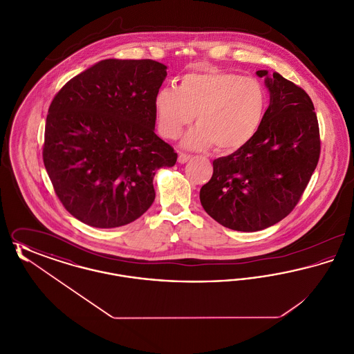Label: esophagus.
Wrapping results in <instances>:
<instances>
[{
	"label": "esophagus",
	"instance_id": "esophagus-1",
	"mask_svg": "<svg viewBox=\"0 0 354 354\" xmlns=\"http://www.w3.org/2000/svg\"><path fill=\"white\" fill-rule=\"evenodd\" d=\"M189 159H191V155H187V153H183V152H180L179 156H178V162L182 163V165L187 163Z\"/></svg>",
	"mask_w": 354,
	"mask_h": 354
}]
</instances>
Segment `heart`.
I'll list each match as a JSON object with an SVG mask.
<instances>
[{
  "mask_svg": "<svg viewBox=\"0 0 354 354\" xmlns=\"http://www.w3.org/2000/svg\"><path fill=\"white\" fill-rule=\"evenodd\" d=\"M160 134L178 138L194 117L198 126L183 145L202 150L214 145L235 151L252 139L267 109V93L256 78L228 71L185 74L175 87H162L153 100Z\"/></svg>",
  "mask_w": 354,
  "mask_h": 354,
  "instance_id": "b5f03b06",
  "label": "heart"
}]
</instances>
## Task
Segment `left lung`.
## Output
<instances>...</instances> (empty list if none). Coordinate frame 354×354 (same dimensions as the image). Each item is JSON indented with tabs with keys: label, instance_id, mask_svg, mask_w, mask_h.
I'll return each instance as SVG.
<instances>
[{
	"label": "left lung",
	"instance_id": "obj_1",
	"mask_svg": "<svg viewBox=\"0 0 354 354\" xmlns=\"http://www.w3.org/2000/svg\"><path fill=\"white\" fill-rule=\"evenodd\" d=\"M266 77L270 101L252 139L214 160L201 189L205 212L235 231L254 232L288 216L319 163L320 129L310 97L279 73Z\"/></svg>",
	"mask_w": 354,
	"mask_h": 354
}]
</instances>
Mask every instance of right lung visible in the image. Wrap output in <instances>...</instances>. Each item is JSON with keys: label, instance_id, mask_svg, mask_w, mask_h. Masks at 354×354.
<instances>
[{"label": "right lung", "instance_id": "obj_1", "mask_svg": "<svg viewBox=\"0 0 354 354\" xmlns=\"http://www.w3.org/2000/svg\"><path fill=\"white\" fill-rule=\"evenodd\" d=\"M166 68L152 59H104L53 98L44 165L59 202L84 224L115 228L140 218L155 199L156 169L176 163L153 131Z\"/></svg>", "mask_w": 354, "mask_h": 354}]
</instances>
